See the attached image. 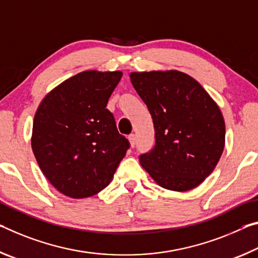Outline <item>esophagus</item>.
Listing matches in <instances>:
<instances>
[{
	"instance_id": "34e87169",
	"label": "esophagus",
	"mask_w": 258,
	"mask_h": 258,
	"mask_svg": "<svg viewBox=\"0 0 258 258\" xmlns=\"http://www.w3.org/2000/svg\"><path fill=\"white\" fill-rule=\"evenodd\" d=\"M129 142H130V145H132V147L135 146V144H136V136H135V134H132L129 135Z\"/></svg>"
}]
</instances>
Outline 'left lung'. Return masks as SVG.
Wrapping results in <instances>:
<instances>
[{
	"label": "left lung",
	"mask_w": 258,
	"mask_h": 258,
	"mask_svg": "<svg viewBox=\"0 0 258 258\" xmlns=\"http://www.w3.org/2000/svg\"><path fill=\"white\" fill-rule=\"evenodd\" d=\"M153 119L155 145L139 162L163 188L184 192L212 174L225 144L221 109L201 84L178 71L130 74Z\"/></svg>",
	"instance_id": "8db88e82"
}]
</instances>
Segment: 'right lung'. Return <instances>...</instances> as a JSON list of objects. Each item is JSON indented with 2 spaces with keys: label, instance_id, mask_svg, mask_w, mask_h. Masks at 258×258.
<instances>
[{
  "label": "right lung",
  "instance_id": "1",
  "mask_svg": "<svg viewBox=\"0 0 258 258\" xmlns=\"http://www.w3.org/2000/svg\"><path fill=\"white\" fill-rule=\"evenodd\" d=\"M122 72H81L41 101L32 149L59 192L73 199L95 196L111 183L130 143L119 134L108 98Z\"/></svg>",
  "mask_w": 258,
  "mask_h": 258
}]
</instances>
